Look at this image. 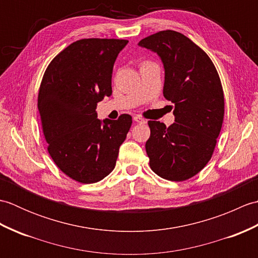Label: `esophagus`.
Returning a JSON list of instances; mask_svg holds the SVG:
<instances>
[{
    "label": "esophagus",
    "instance_id": "1",
    "mask_svg": "<svg viewBox=\"0 0 258 258\" xmlns=\"http://www.w3.org/2000/svg\"><path fill=\"white\" fill-rule=\"evenodd\" d=\"M136 123H139V124H144L145 123V119L143 118V117H141V116H134V118H133Z\"/></svg>",
    "mask_w": 258,
    "mask_h": 258
}]
</instances>
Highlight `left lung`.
Returning <instances> with one entry per match:
<instances>
[{
	"label": "left lung",
	"instance_id": "8db88e82",
	"mask_svg": "<svg viewBox=\"0 0 258 258\" xmlns=\"http://www.w3.org/2000/svg\"><path fill=\"white\" fill-rule=\"evenodd\" d=\"M139 45L157 53L165 70L163 94L174 103L175 123L149 120L145 144L152 171L182 182L195 176L211 160L224 118V93L207 54L182 33L161 31Z\"/></svg>",
	"mask_w": 258,
	"mask_h": 258
}]
</instances>
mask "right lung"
Listing matches in <instances>:
<instances>
[{
    "label": "right lung",
    "instance_id": "add662e5",
    "mask_svg": "<svg viewBox=\"0 0 258 258\" xmlns=\"http://www.w3.org/2000/svg\"><path fill=\"white\" fill-rule=\"evenodd\" d=\"M128 41L83 38L48 64L37 97L43 133L52 160L69 177L83 184L111 173L132 116L97 118L96 106L112 95L113 67Z\"/></svg>",
    "mask_w": 258,
    "mask_h": 258
}]
</instances>
